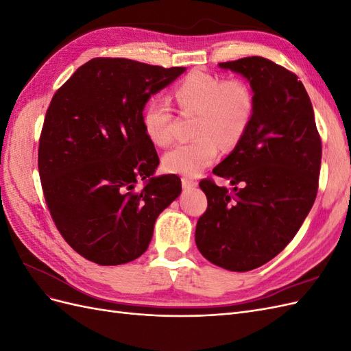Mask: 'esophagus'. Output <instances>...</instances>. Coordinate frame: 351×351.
Returning <instances> with one entry per match:
<instances>
[{"label": "esophagus", "instance_id": "obj_1", "mask_svg": "<svg viewBox=\"0 0 351 351\" xmlns=\"http://www.w3.org/2000/svg\"><path fill=\"white\" fill-rule=\"evenodd\" d=\"M182 186H183L184 190H193V189L197 187V183L192 182V180H189V178H183L182 180Z\"/></svg>", "mask_w": 351, "mask_h": 351}]
</instances>
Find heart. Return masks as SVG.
Instances as JSON below:
<instances>
[{"label": "heart", "mask_w": 351, "mask_h": 351, "mask_svg": "<svg viewBox=\"0 0 351 351\" xmlns=\"http://www.w3.org/2000/svg\"><path fill=\"white\" fill-rule=\"evenodd\" d=\"M174 98L183 112H196L195 136L197 139L177 145L162 156L168 174L193 178L214 164L219 145L236 146L246 134L254 110V97L241 79L222 80L204 71L190 73L174 89ZM174 115L162 99H152L142 114L145 133L154 145L173 142Z\"/></svg>", "instance_id": "1"}]
</instances>
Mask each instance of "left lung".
Returning <instances> with one entry per match:
<instances>
[{"instance_id":"obj_1","label":"left lung","mask_w":351,"mask_h":351,"mask_svg":"<svg viewBox=\"0 0 351 351\" xmlns=\"http://www.w3.org/2000/svg\"><path fill=\"white\" fill-rule=\"evenodd\" d=\"M250 84L249 129L214 173L232 186L204 180L208 209L197 221L196 246L217 267L246 272L289 244L317 193L322 146L312 102L294 73L263 57L219 62Z\"/></svg>"}]
</instances>
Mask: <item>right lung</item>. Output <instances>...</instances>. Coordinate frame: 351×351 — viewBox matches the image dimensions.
I'll return each mask as SVG.
<instances>
[{
    "instance_id": "1",
    "label": "right lung",
    "mask_w": 351,
    "mask_h": 351,
    "mask_svg": "<svg viewBox=\"0 0 351 351\" xmlns=\"http://www.w3.org/2000/svg\"><path fill=\"white\" fill-rule=\"evenodd\" d=\"M186 67L93 58L56 92L42 127L38 168L51 217L70 246L98 265H123L149 246L158 215L182 193L159 165L142 114ZM137 179L141 193L132 192Z\"/></svg>"
}]
</instances>
